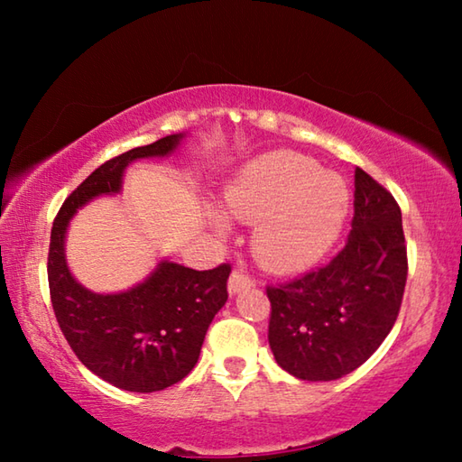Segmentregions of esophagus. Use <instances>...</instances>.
Returning a JSON list of instances; mask_svg holds the SVG:
<instances>
[{"label":"esophagus","instance_id":"esophagus-1","mask_svg":"<svg viewBox=\"0 0 462 462\" xmlns=\"http://www.w3.org/2000/svg\"><path fill=\"white\" fill-rule=\"evenodd\" d=\"M253 287V281L248 279V275H245L242 271H234L230 279H228V293L230 295H236L240 291H245V289Z\"/></svg>","mask_w":462,"mask_h":462}]
</instances>
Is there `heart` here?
Instances as JSON below:
<instances>
[{
	"instance_id": "b5f03b06",
	"label": "heart",
	"mask_w": 462,
	"mask_h": 462,
	"mask_svg": "<svg viewBox=\"0 0 462 462\" xmlns=\"http://www.w3.org/2000/svg\"><path fill=\"white\" fill-rule=\"evenodd\" d=\"M346 181L308 156L277 151L250 162L226 187L222 212L254 226L253 254L273 273L310 267L328 253L348 214ZM217 230L226 222L214 216Z\"/></svg>"
}]
</instances>
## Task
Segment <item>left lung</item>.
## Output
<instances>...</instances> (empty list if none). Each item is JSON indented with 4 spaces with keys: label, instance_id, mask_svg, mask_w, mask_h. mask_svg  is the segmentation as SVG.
Wrapping results in <instances>:
<instances>
[{
    "label": "left lung",
    "instance_id": "8db88e82",
    "mask_svg": "<svg viewBox=\"0 0 462 462\" xmlns=\"http://www.w3.org/2000/svg\"><path fill=\"white\" fill-rule=\"evenodd\" d=\"M405 279L402 209L356 169L348 245L326 267L267 289L277 365L303 381H334L358 369L393 328Z\"/></svg>",
    "mask_w": 462,
    "mask_h": 462
}]
</instances>
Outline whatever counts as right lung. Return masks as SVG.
<instances>
[{
	"label": "right lung",
	"mask_w": 462,
	"mask_h": 462,
	"mask_svg": "<svg viewBox=\"0 0 462 462\" xmlns=\"http://www.w3.org/2000/svg\"><path fill=\"white\" fill-rule=\"evenodd\" d=\"M185 136L179 132L104 162L65 199L51 232V300L69 346L97 377L134 393L171 387L191 373L209 324L228 300L230 264L195 271L161 259L130 289L96 293L69 269L67 230L89 201L122 193L132 162L165 159Z\"/></svg>",
	"instance_id": "right-lung-1"
}]
</instances>
